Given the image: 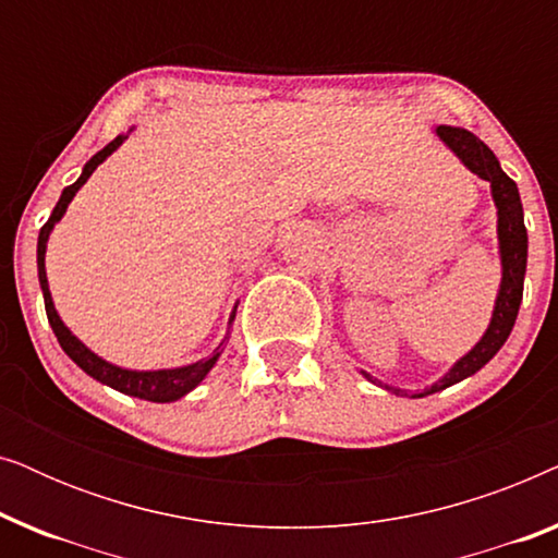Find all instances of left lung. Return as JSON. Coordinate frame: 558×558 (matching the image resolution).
<instances>
[{
    "instance_id": "1",
    "label": "left lung",
    "mask_w": 558,
    "mask_h": 558,
    "mask_svg": "<svg viewBox=\"0 0 558 558\" xmlns=\"http://www.w3.org/2000/svg\"><path fill=\"white\" fill-rule=\"evenodd\" d=\"M437 134L439 140L462 159L468 170L475 172L477 178L490 182L493 201L498 205V241H500L502 281H500L498 300H495L490 327H487L483 340H480L468 355L460 357L445 378L437 380L432 388H424V393H414V399H422V396L437 393L441 388L460 384V380L472 376V373H477L495 353H498L515 325L518 307H521V300H523L525 258H529V233H525V223H523L521 195H518L515 182L500 170V162L498 157L493 155V149L487 147L483 140H477L475 134L468 132V129L437 126ZM365 378L373 380L368 373H365ZM373 384H376V380H373ZM388 391L399 393V388H388Z\"/></svg>"
}]
</instances>
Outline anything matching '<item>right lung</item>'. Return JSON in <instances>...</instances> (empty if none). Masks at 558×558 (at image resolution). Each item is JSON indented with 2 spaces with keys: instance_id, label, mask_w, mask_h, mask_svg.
Listing matches in <instances>:
<instances>
[{
  "instance_id": "obj_1",
  "label": "right lung",
  "mask_w": 558,
  "mask_h": 558,
  "mask_svg": "<svg viewBox=\"0 0 558 558\" xmlns=\"http://www.w3.org/2000/svg\"><path fill=\"white\" fill-rule=\"evenodd\" d=\"M124 140H126V136H117V140L106 144L101 151H96V155L86 162V167H83L81 178L75 180L73 185H68L63 190V195H60L56 210L50 213L48 223L40 228V239H37V277H40V289H43V296H45V312H48V323L52 327V332H56L60 348L65 350L68 357H71V361L78 365V368L86 371L90 378L101 380V384L117 388V391L126 393V396H136V399L155 401V403H170V401H178L185 393L193 391V388L201 384L205 376H208V371L213 368V365H216V361L220 357V348H223V342H220L218 350L210 357H205V361H197L193 365H185V368H172V371H126V368H119V365L106 363L104 357L90 353V350L83 345V342L75 338L71 330H68V327L63 325V319L58 317L56 307H52L48 277H45V246H48V235L52 231V226H56L58 220L63 218L68 203H71L73 195L83 187V182H86L90 174H94L96 167L101 165L104 159L109 157L111 151L117 149ZM233 317H235V310H233L231 319Z\"/></svg>"
}]
</instances>
